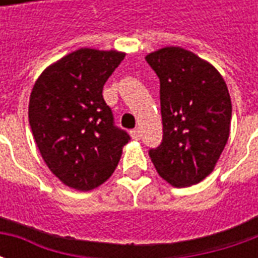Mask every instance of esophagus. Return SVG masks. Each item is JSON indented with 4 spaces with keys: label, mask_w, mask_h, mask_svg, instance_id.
<instances>
[{
    "label": "esophagus",
    "mask_w": 258,
    "mask_h": 258,
    "mask_svg": "<svg viewBox=\"0 0 258 258\" xmlns=\"http://www.w3.org/2000/svg\"><path fill=\"white\" fill-rule=\"evenodd\" d=\"M130 135H131V138H133V140L138 141L141 138L140 130H133V131H130Z\"/></svg>",
    "instance_id": "1"
}]
</instances>
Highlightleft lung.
I'll return each instance as SVG.
<instances>
[{
  "instance_id": "left-lung-1",
  "label": "left lung",
  "mask_w": 258,
  "mask_h": 258,
  "mask_svg": "<svg viewBox=\"0 0 258 258\" xmlns=\"http://www.w3.org/2000/svg\"><path fill=\"white\" fill-rule=\"evenodd\" d=\"M146 62L160 80L163 141L149 151L159 175L175 188L214 170L231 131L232 103L220 72L196 53L164 47Z\"/></svg>"
}]
</instances>
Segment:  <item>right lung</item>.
<instances>
[{"label":"right lung","instance_id":"right-lung-1","mask_svg":"<svg viewBox=\"0 0 258 258\" xmlns=\"http://www.w3.org/2000/svg\"><path fill=\"white\" fill-rule=\"evenodd\" d=\"M124 56L114 49L80 48L49 64L33 87V137L48 168L69 188L87 192L103 184L128 142L102 96Z\"/></svg>","mask_w":258,"mask_h":258}]
</instances>
